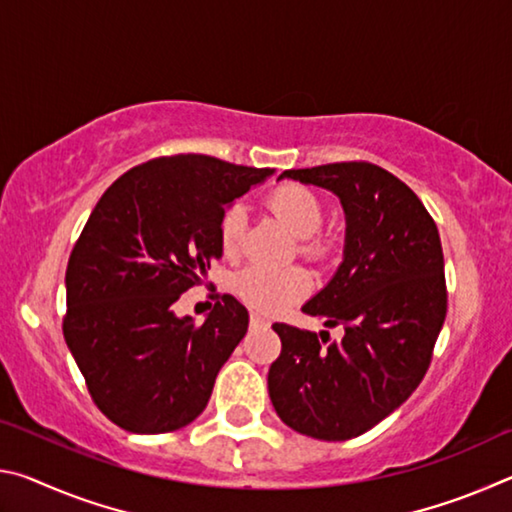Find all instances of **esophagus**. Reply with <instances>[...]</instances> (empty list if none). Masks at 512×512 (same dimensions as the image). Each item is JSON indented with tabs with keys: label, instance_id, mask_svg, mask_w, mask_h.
Returning a JSON list of instances; mask_svg holds the SVG:
<instances>
[{
	"label": "esophagus",
	"instance_id": "1",
	"mask_svg": "<svg viewBox=\"0 0 512 512\" xmlns=\"http://www.w3.org/2000/svg\"><path fill=\"white\" fill-rule=\"evenodd\" d=\"M271 323H268V320L264 318V316H259V314H250V327H268Z\"/></svg>",
	"mask_w": 512,
	"mask_h": 512
}]
</instances>
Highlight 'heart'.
<instances>
[{
	"label": "heart",
	"instance_id": "heart-1",
	"mask_svg": "<svg viewBox=\"0 0 512 512\" xmlns=\"http://www.w3.org/2000/svg\"><path fill=\"white\" fill-rule=\"evenodd\" d=\"M268 207L302 239L305 253H318L320 241L314 237L323 225V205L311 189L302 185H282L268 196ZM246 230V210L232 205L219 221V239L225 255L239 253ZM237 296L264 314H277L305 298L311 291V277L298 266L271 268L248 266L235 277Z\"/></svg>",
	"mask_w": 512,
	"mask_h": 512
}]
</instances>
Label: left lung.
Returning a JSON list of instances; mask_svg holds the SVG:
<instances>
[{
	"label": "left lung",
	"instance_id": "8db88e82",
	"mask_svg": "<svg viewBox=\"0 0 512 512\" xmlns=\"http://www.w3.org/2000/svg\"><path fill=\"white\" fill-rule=\"evenodd\" d=\"M282 178L332 192L345 214L343 262L302 311L341 341L284 323L268 370L280 420L318 440H348L409 400L431 363L447 314L438 228L418 196L370 162L289 169Z\"/></svg>",
	"mask_w": 512,
	"mask_h": 512
}]
</instances>
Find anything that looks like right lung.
Instances as JSON below:
<instances>
[{"mask_svg": "<svg viewBox=\"0 0 512 512\" xmlns=\"http://www.w3.org/2000/svg\"><path fill=\"white\" fill-rule=\"evenodd\" d=\"M268 176L273 169L171 155L124 173L99 198L69 255L63 334L117 427L167 433L203 413L248 311L225 293L196 325L173 305L221 259L223 212Z\"/></svg>", "mask_w": 512, "mask_h": 512, "instance_id": "add662e5", "label": "right lung"}]
</instances>
